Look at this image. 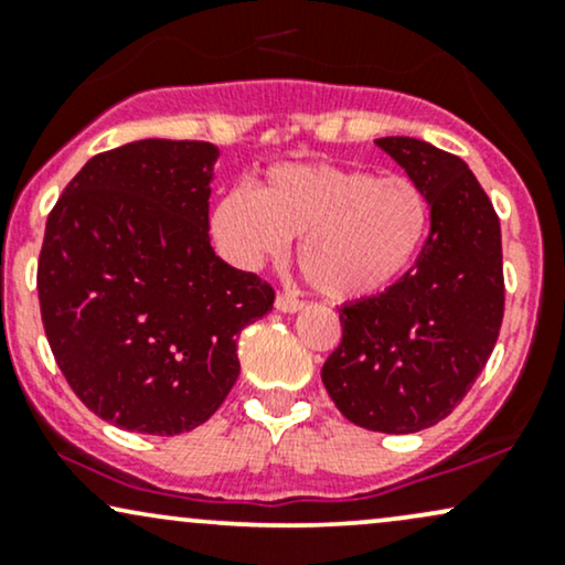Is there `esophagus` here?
<instances>
[{
	"instance_id": "34e87169",
	"label": "esophagus",
	"mask_w": 565,
	"mask_h": 565,
	"mask_svg": "<svg viewBox=\"0 0 565 565\" xmlns=\"http://www.w3.org/2000/svg\"><path fill=\"white\" fill-rule=\"evenodd\" d=\"M305 302L300 300V297L295 295H278L276 297V310L278 313H297V310H302Z\"/></svg>"
}]
</instances>
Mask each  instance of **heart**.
I'll use <instances>...</instances> for the list:
<instances>
[{"label": "heart", "mask_w": 565, "mask_h": 565, "mask_svg": "<svg viewBox=\"0 0 565 565\" xmlns=\"http://www.w3.org/2000/svg\"><path fill=\"white\" fill-rule=\"evenodd\" d=\"M427 231L430 201L412 178L327 161L270 167L252 191L233 188L212 210V236L233 265L276 260L300 236L305 276L340 302L393 287L423 252Z\"/></svg>", "instance_id": "heart-1"}]
</instances>
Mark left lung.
Returning <instances> with one entry per match:
<instances>
[{
  "label": "left lung",
  "mask_w": 565,
  "mask_h": 565,
  "mask_svg": "<svg viewBox=\"0 0 565 565\" xmlns=\"http://www.w3.org/2000/svg\"><path fill=\"white\" fill-rule=\"evenodd\" d=\"M374 142L425 191L430 236L393 287L342 305L321 380L350 423L404 436L449 417L497 345L502 231L462 159L417 138Z\"/></svg>",
  "instance_id": "left-lung-1"
}]
</instances>
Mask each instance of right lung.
I'll return each mask as SVG.
<instances>
[{
    "mask_svg": "<svg viewBox=\"0 0 565 565\" xmlns=\"http://www.w3.org/2000/svg\"><path fill=\"white\" fill-rule=\"evenodd\" d=\"M220 151L135 140L97 153L57 199L36 289L71 391L121 430L178 436L204 425L238 380V332L274 289L210 244Z\"/></svg>",
    "mask_w": 565,
    "mask_h": 565,
    "instance_id": "1",
    "label": "right lung"
}]
</instances>
